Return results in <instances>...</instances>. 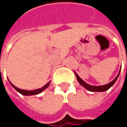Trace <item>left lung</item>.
<instances>
[{
	"instance_id": "1",
	"label": "left lung",
	"mask_w": 127,
	"mask_h": 127,
	"mask_svg": "<svg viewBox=\"0 0 127 127\" xmlns=\"http://www.w3.org/2000/svg\"><path fill=\"white\" fill-rule=\"evenodd\" d=\"M121 69H120L119 73H118V74L117 75V76L114 79H113L112 82H110V83H108V84H107V85H100V86L90 85H89V84H88V83H86L84 80H82V79L79 76V75H78L75 71H74V73H75V75H76V79H77V80H78L79 83L82 87H84L85 88L87 89L88 90H89V91H91V92H104V91H106V90H109V89L110 88L114 85L115 82H116V80L118 79V76H119Z\"/></svg>"
}]
</instances>
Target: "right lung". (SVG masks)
<instances>
[{"instance_id": "add662e5", "label": "right lung", "mask_w": 127, "mask_h": 127, "mask_svg": "<svg viewBox=\"0 0 127 127\" xmlns=\"http://www.w3.org/2000/svg\"><path fill=\"white\" fill-rule=\"evenodd\" d=\"M9 82H10L9 80ZM50 83H51V81L48 82L46 85H44L43 87H42L41 88L36 89V90H23V89L18 88H17L16 86H14L12 83L10 82L11 85L12 86L13 88L15 89L18 93H20V94H22V95H37L39 93H42L44 90H45V89L47 88L49 86Z\"/></svg>"}]
</instances>
